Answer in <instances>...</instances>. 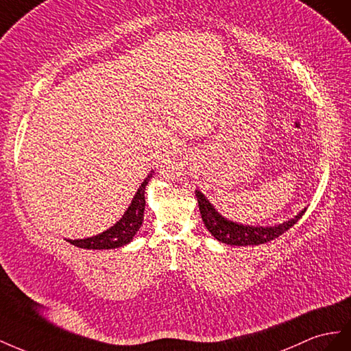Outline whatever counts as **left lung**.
I'll return each instance as SVG.
<instances>
[{
    "label": "left lung",
    "instance_id": "8db88e82",
    "mask_svg": "<svg viewBox=\"0 0 351 351\" xmlns=\"http://www.w3.org/2000/svg\"><path fill=\"white\" fill-rule=\"evenodd\" d=\"M195 195L199 207V215H202V219L206 228L208 229V232L212 234L217 241L225 243L228 245H260L272 241V239L282 235L289 228L294 226L298 222V219L306 213L304 208L303 212H300L294 219L288 220V222L269 228L239 225L220 216L202 193L195 191Z\"/></svg>",
    "mask_w": 351,
    "mask_h": 351
}]
</instances>
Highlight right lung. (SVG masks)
<instances>
[{
  "label": "right lung",
  "instance_id": "obj_1",
  "mask_svg": "<svg viewBox=\"0 0 351 351\" xmlns=\"http://www.w3.org/2000/svg\"><path fill=\"white\" fill-rule=\"evenodd\" d=\"M152 176L153 173H149L144 179L141 186L138 188L131 206H129L123 217L114 226L107 229L103 234H98L91 238L67 239V241L75 247L86 250H110L131 243V239L135 237L136 231L143 225L145 210V186Z\"/></svg>",
  "mask_w": 351,
  "mask_h": 351
}]
</instances>
